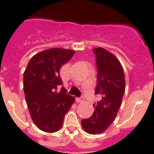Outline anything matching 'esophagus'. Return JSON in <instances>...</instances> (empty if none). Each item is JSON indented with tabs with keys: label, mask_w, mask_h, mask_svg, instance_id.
I'll return each mask as SVG.
<instances>
[{
	"label": "esophagus",
	"mask_w": 154,
	"mask_h": 154,
	"mask_svg": "<svg viewBox=\"0 0 154 154\" xmlns=\"http://www.w3.org/2000/svg\"><path fill=\"white\" fill-rule=\"evenodd\" d=\"M76 102H78V103H82L84 101V98L81 97V98H76Z\"/></svg>",
	"instance_id": "obj_1"
}]
</instances>
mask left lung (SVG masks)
Returning <instances> with one entry per match:
<instances>
[{
	"instance_id": "obj_1",
	"label": "left lung",
	"mask_w": 154,
	"mask_h": 154,
	"mask_svg": "<svg viewBox=\"0 0 154 154\" xmlns=\"http://www.w3.org/2000/svg\"><path fill=\"white\" fill-rule=\"evenodd\" d=\"M96 56L98 77L96 95L101 100L93 104L95 111L89 119L81 121L82 126L89 134L103 133L113 123L122 104L126 88L123 66L116 57L103 48L93 49Z\"/></svg>"
}]
</instances>
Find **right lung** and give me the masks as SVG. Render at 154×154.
<instances>
[{"label": "right lung", "instance_id": "right-lung-1", "mask_svg": "<svg viewBox=\"0 0 154 154\" xmlns=\"http://www.w3.org/2000/svg\"><path fill=\"white\" fill-rule=\"evenodd\" d=\"M75 51L53 48L37 53L31 58L24 72V92L30 116L37 127L46 133L62 128L65 113L75 97L60 92L63 85L59 75L62 65L67 63Z\"/></svg>", "mask_w": 154, "mask_h": 154}]
</instances>
